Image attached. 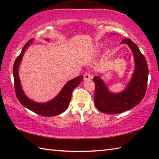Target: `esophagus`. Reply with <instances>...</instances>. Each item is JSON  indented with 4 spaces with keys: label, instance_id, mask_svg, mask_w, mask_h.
I'll use <instances>...</instances> for the list:
<instances>
[{
    "label": "esophagus",
    "instance_id": "34e87169",
    "mask_svg": "<svg viewBox=\"0 0 159 159\" xmlns=\"http://www.w3.org/2000/svg\"><path fill=\"white\" fill-rule=\"evenodd\" d=\"M93 76H91V74H90V72H85L84 74V79L85 80H90L92 79Z\"/></svg>",
    "mask_w": 159,
    "mask_h": 159
}]
</instances>
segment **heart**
<instances>
[{
  "label": "heart",
  "mask_w": 159,
  "mask_h": 159,
  "mask_svg": "<svg viewBox=\"0 0 159 159\" xmlns=\"http://www.w3.org/2000/svg\"><path fill=\"white\" fill-rule=\"evenodd\" d=\"M95 50H98V45H96V47H95Z\"/></svg>",
  "instance_id": "1"
}]
</instances>
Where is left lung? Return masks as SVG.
I'll use <instances>...</instances> for the list:
<instances>
[{
    "mask_svg": "<svg viewBox=\"0 0 159 159\" xmlns=\"http://www.w3.org/2000/svg\"><path fill=\"white\" fill-rule=\"evenodd\" d=\"M127 44L133 52L134 71L130 82L121 93H112L100 77L93 78L95 84L94 102L99 111L108 114H116L133 108L140 102L146 93L149 69L147 61L139 48L129 39L120 42Z\"/></svg>",
    "mask_w": 159,
    "mask_h": 159,
    "instance_id": "left-lung-1",
    "label": "left lung"
}]
</instances>
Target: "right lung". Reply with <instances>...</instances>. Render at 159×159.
<instances>
[{
  "label": "right lung",
  "instance_id": "1",
  "mask_svg": "<svg viewBox=\"0 0 159 159\" xmlns=\"http://www.w3.org/2000/svg\"><path fill=\"white\" fill-rule=\"evenodd\" d=\"M33 39H30L23 47L20 55L15 61L13 66V76H14V84L15 94L19 102L22 105L37 114L43 116H55L65 111L69 107V102L71 99L72 91L80 84L83 79V76H78L69 80L64 86L60 93L55 98L46 103H38L31 100L25 95L21 86V83L19 78L18 69L20 67L22 56L29 44L31 43Z\"/></svg>",
  "mask_w": 159,
  "mask_h": 159
}]
</instances>
